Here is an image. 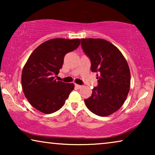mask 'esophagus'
<instances>
[{
    "instance_id": "obj_1",
    "label": "esophagus",
    "mask_w": 155,
    "mask_h": 155,
    "mask_svg": "<svg viewBox=\"0 0 155 155\" xmlns=\"http://www.w3.org/2000/svg\"><path fill=\"white\" fill-rule=\"evenodd\" d=\"M75 87H77L78 89H81L82 87V85H80V84H75Z\"/></svg>"
}]
</instances>
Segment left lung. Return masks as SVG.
<instances>
[{
	"instance_id": "1",
	"label": "left lung",
	"mask_w": 155,
	"mask_h": 155,
	"mask_svg": "<svg viewBox=\"0 0 155 155\" xmlns=\"http://www.w3.org/2000/svg\"><path fill=\"white\" fill-rule=\"evenodd\" d=\"M81 45L90 58L91 71L98 73V86L84 99L86 107L97 116L111 115L122 107L130 90L128 63L119 49L105 39H82Z\"/></svg>"
}]
</instances>
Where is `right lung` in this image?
Returning a JSON list of instances; mask_svg holds the SVG:
<instances>
[{"label": "right lung", "instance_id": "right-lung-1", "mask_svg": "<svg viewBox=\"0 0 155 155\" xmlns=\"http://www.w3.org/2000/svg\"><path fill=\"white\" fill-rule=\"evenodd\" d=\"M80 39H52L36 48L22 69V90L29 104L44 114H52L63 107L73 83L57 81L64 56L79 46Z\"/></svg>", "mask_w": 155, "mask_h": 155}]
</instances>
